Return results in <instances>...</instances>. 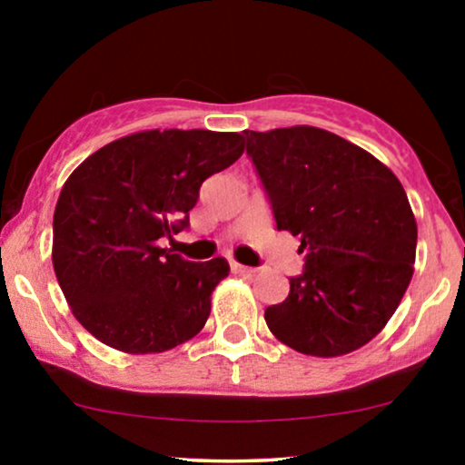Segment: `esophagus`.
<instances>
[{
  "instance_id": "obj_1",
  "label": "esophagus",
  "mask_w": 465,
  "mask_h": 465,
  "mask_svg": "<svg viewBox=\"0 0 465 465\" xmlns=\"http://www.w3.org/2000/svg\"><path fill=\"white\" fill-rule=\"evenodd\" d=\"M229 266H232L233 273H240V275H251V273H255V269H251V266H244V264H238L236 260H232V262H229Z\"/></svg>"
}]
</instances>
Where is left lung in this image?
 <instances>
[{
  "label": "left lung",
  "mask_w": 465,
  "mask_h": 465,
  "mask_svg": "<svg viewBox=\"0 0 465 465\" xmlns=\"http://www.w3.org/2000/svg\"><path fill=\"white\" fill-rule=\"evenodd\" d=\"M277 229L300 236L303 273L269 306V330L311 356H343L385 328L413 277L407 192L373 154L314 126L244 131Z\"/></svg>",
  "instance_id": "left-lung-1"
}]
</instances>
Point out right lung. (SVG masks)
Here are the masks:
<instances>
[{"label": "right lung", "instance_id": "add662e5", "mask_svg": "<svg viewBox=\"0 0 465 465\" xmlns=\"http://www.w3.org/2000/svg\"><path fill=\"white\" fill-rule=\"evenodd\" d=\"M240 133L142 131L89 154L54 210L52 262L74 317L109 348L157 354L199 334L225 258L159 247L190 225L201 183L242 154Z\"/></svg>", "mask_w": 465, "mask_h": 465}]
</instances>
